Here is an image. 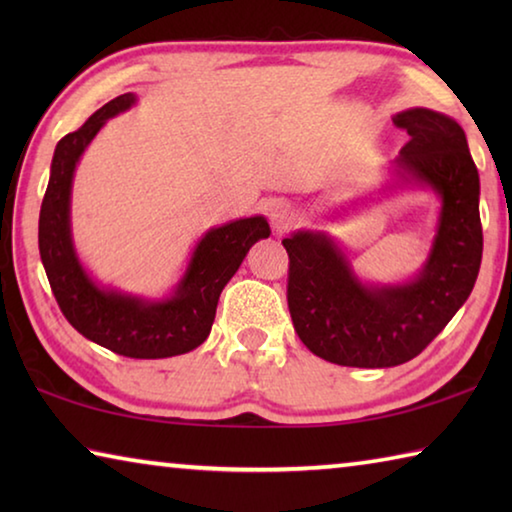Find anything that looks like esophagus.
Instances as JSON below:
<instances>
[{
  "label": "esophagus",
  "mask_w": 512,
  "mask_h": 512,
  "mask_svg": "<svg viewBox=\"0 0 512 512\" xmlns=\"http://www.w3.org/2000/svg\"><path fill=\"white\" fill-rule=\"evenodd\" d=\"M268 219H271V225L277 232H284L291 228L293 221H296V214H293L287 201H273L268 205Z\"/></svg>",
  "instance_id": "34e87169"
}]
</instances>
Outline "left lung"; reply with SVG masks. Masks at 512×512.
<instances>
[{
	"label": "left lung",
	"mask_w": 512,
	"mask_h": 512,
	"mask_svg": "<svg viewBox=\"0 0 512 512\" xmlns=\"http://www.w3.org/2000/svg\"><path fill=\"white\" fill-rule=\"evenodd\" d=\"M393 124L411 140L388 162L386 189H424L440 203L418 273L397 282L366 280L348 248L325 230H296L282 241L291 262L293 327L316 357L339 366L393 368L418 357L465 305L479 275L481 183L465 131L429 108L397 112Z\"/></svg>",
	"instance_id": "obj_1"
}]
</instances>
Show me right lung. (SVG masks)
Segmentation results:
<instances>
[{
  "mask_svg": "<svg viewBox=\"0 0 512 512\" xmlns=\"http://www.w3.org/2000/svg\"><path fill=\"white\" fill-rule=\"evenodd\" d=\"M133 106L137 94H121L56 144L40 207L38 246L58 307L76 332L124 357L167 359L196 350L210 336L223 287L239 271L248 250L271 235V228L262 214L214 225L196 241L180 280L158 298L101 284L74 246V173L108 119Z\"/></svg>",
  "mask_w": 512,
  "mask_h": 512,
  "instance_id": "add662e5",
  "label": "right lung"
}]
</instances>
